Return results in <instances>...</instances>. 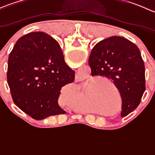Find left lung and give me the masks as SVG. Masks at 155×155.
<instances>
[{
  "label": "left lung",
  "instance_id": "8db88e82",
  "mask_svg": "<svg viewBox=\"0 0 155 155\" xmlns=\"http://www.w3.org/2000/svg\"><path fill=\"white\" fill-rule=\"evenodd\" d=\"M88 64L91 76L110 79L122 99L121 117L137 109L145 91V64L134 43L113 36L97 43L91 51Z\"/></svg>",
  "mask_w": 155,
  "mask_h": 155
}]
</instances>
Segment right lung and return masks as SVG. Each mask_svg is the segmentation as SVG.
I'll return each instance as SVG.
<instances>
[{"instance_id":"1","label":"right lung","mask_w":155,"mask_h":155,"mask_svg":"<svg viewBox=\"0 0 155 155\" xmlns=\"http://www.w3.org/2000/svg\"><path fill=\"white\" fill-rule=\"evenodd\" d=\"M7 83L13 102L36 120L65 114L58 101L61 89L75 79L58 42L43 32L20 37L8 58Z\"/></svg>"}]
</instances>
